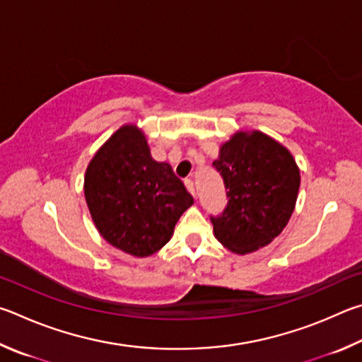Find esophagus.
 Listing matches in <instances>:
<instances>
[{"instance_id": "esophagus-1", "label": "esophagus", "mask_w": 362, "mask_h": 362, "mask_svg": "<svg viewBox=\"0 0 362 362\" xmlns=\"http://www.w3.org/2000/svg\"><path fill=\"white\" fill-rule=\"evenodd\" d=\"M185 185L187 187V191L191 192L192 195H195V186H194V181L192 180H185Z\"/></svg>"}]
</instances>
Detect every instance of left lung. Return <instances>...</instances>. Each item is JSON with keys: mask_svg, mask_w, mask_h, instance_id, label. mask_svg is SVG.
Segmentation results:
<instances>
[{"mask_svg": "<svg viewBox=\"0 0 362 362\" xmlns=\"http://www.w3.org/2000/svg\"><path fill=\"white\" fill-rule=\"evenodd\" d=\"M224 180L227 206L211 216L214 237L248 255L280 235L294 211L300 171L291 152L262 132H237L213 162Z\"/></svg>", "mask_w": 362, "mask_h": 362, "instance_id": "1", "label": "left lung"}]
</instances>
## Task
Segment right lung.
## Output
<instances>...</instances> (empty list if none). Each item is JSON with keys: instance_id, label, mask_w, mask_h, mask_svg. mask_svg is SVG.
I'll return each mask as SVG.
<instances>
[{"instance_id": "obj_1", "label": "right lung", "mask_w": 362, "mask_h": 362, "mask_svg": "<svg viewBox=\"0 0 362 362\" xmlns=\"http://www.w3.org/2000/svg\"><path fill=\"white\" fill-rule=\"evenodd\" d=\"M84 194L101 237L136 257L167 245L177 219L194 204L170 165L151 157L136 125L120 127L93 156Z\"/></svg>"}]
</instances>
